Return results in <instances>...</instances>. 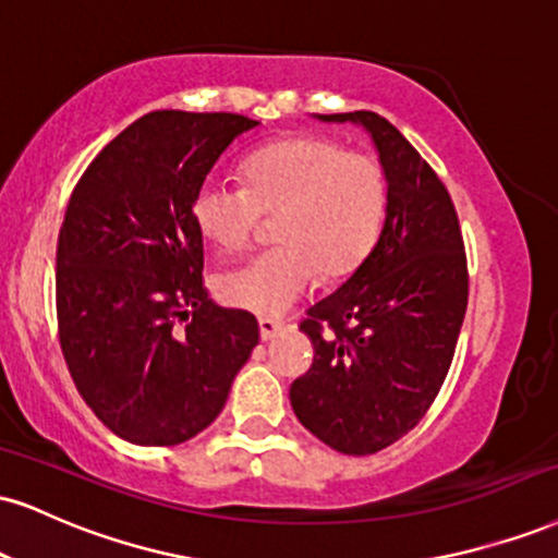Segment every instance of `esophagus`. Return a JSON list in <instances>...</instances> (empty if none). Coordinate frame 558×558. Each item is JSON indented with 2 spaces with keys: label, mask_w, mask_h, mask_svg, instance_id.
Returning a JSON list of instances; mask_svg holds the SVG:
<instances>
[{
  "label": "esophagus",
  "mask_w": 558,
  "mask_h": 558,
  "mask_svg": "<svg viewBox=\"0 0 558 558\" xmlns=\"http://www.w3.org/2000/svg\"><path fill=\"white\" fill-rule=\"evenodd\" d=\"M283 322L280 319H272V317H259V335L262 340H272L275 335L283 332Z\"/></svg>",
  "instance_id": "esophagus-1"
}]
</instances>
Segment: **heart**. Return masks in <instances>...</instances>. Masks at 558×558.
I'll list each match as a JSON object with an SVG mask.
<instances>
[{
  "mask_svg": "<svg viewBox=\"0 0 558 558\" xmlns=\"http://www.w3.org/2000/svg\"><path fill=\"white\" fill-rule=\"evenodd\" d=\"M244 181H205L192 203L199 233L220 252H241L262 215H278L280 244L218 278L226 304L265 317L283 314L317 278L335 283L359 270L377 244L387 179L374 156L304 134L254 153Z\"/></svg>",
  "mask_w": 558,
  "mask_h": 558,
  "instance_id": "1",
  "label": "heart"
}]
</instances>
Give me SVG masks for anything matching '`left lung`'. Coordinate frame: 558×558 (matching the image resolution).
<instances>
[{"label": "left lung", "mask_w": 558, "mask_h": 558, "mask_svg": "<svg viewBox=\"0 0 558 558\" xmlns=\"http://www.w3.org/2000/svg\"><path fill=\"white\" fill-rule=\"evenodd\" d=\"M317 117L372 134L387 207L359 270L301 322L314 364L291 385V405L327 447L374 454L411 432L445 385L468 308L465 246L447 186L385 117Z\"/></svg>", "instance_id": "1"}]
</instances>
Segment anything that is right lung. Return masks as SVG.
I'll use <instances>...</instances> for the list:
<instances>
[{
    "instance_id": "1",
    "label": "right lung",
    "mask_w": 558,
    "mask_h": 558,
    "mask_svg": "<svg viewBox=\"0 0 558 558\" xmlns=\"http://www.w3.org/2000/svg\"><path fill=\"white\" fill-rule=\"evenodd\" d=\"M259 122L150 111L80 177L57 244L59 343L77 392L140 447L197 436L259 343L254 314L207 299L194 194Z\"/></svg>"
}]
</instances>
